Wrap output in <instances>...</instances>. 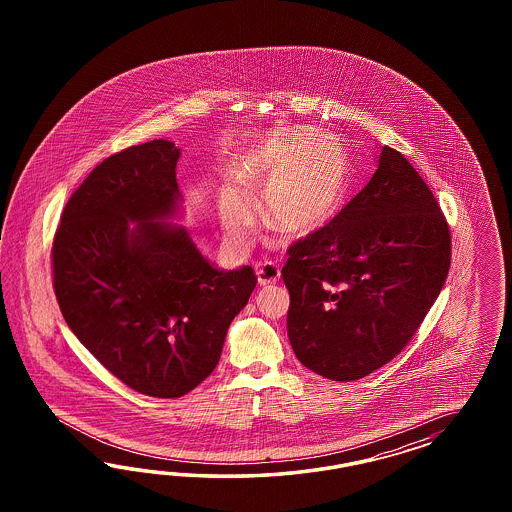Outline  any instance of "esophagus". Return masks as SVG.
I'll list each match as a JSON object with an SVG mask.
<instances>
[{"mask_svg":"<svg viewBox=\"0 0 512 512\" xmlns=\"http://www.w3.org/2000/svg\"><path fill=\"white\" fill-rule=\"evenodd\" d=\"M279 276H281V272H279L278 266L274 263L259 264V268H257V279H259V283L263 287L276 285L279 281Z\"/></svg>","mask_w":512,"mask_h":512,"instance_id":"34e87169","label":"esophagus"}]
</instances>
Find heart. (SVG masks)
<instances>
[{"label": "heart", "instance_id": "b5f03b06", "mask_svg": "<svg viewBox=\"0 0 512 512\" xmlns=\"http://www.w3.org/2000/svg\"><path fill=\"white\" fill-rule=\"evenodd\" d=\"M234 187L219 195L217 214L227 244L248 248L253 229L249 199L261 190L263 221L285 236H308L338 214L349 187V157L340 140L313 129H281L240 155Z\"/></svg>", "mask_w": 512, "mask_h": 512}]
</instances>
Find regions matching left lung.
Here are the masks:
<instances>
[{
    "label": "left lung",
    "mask_w": 512,
    "mask_h": 512,
    "mask_svg": "<svg viewBox=\"0 0 512 512\" xmlns=\"http://www.w3.org/2000/svg\"><path fill=\"white\" fill-rule=\"evenodd\" d=\"M287 253L296 358L326 379L355 381L396 357L434 306L450 231L419 172L383 146L362 191Z\"/></svg>",
    "instance_id": "8db88e82"
}]
</instances>
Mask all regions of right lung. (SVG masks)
I'll return each mask as SVG.
<instances>
[{
    "instance_id": "right-lung-1",
    "label": "right lung",
    "mask_w": 512,
    "mask_h": 512,
    "mask_svg": "<svg viewBox=\"0 0 512 512\" xmlns=\"http://www.w3.org/2000/svg\"><path fill=\"white\" fill-rule=\"evenodd\" d=\"M178 159L163 139L107 157L65 204L52 244L65 323L112 375L154 398H180L214 372L257 285L251 266L219 270L167 221L182 204Z\"/></svg>"
}]
</instances>
